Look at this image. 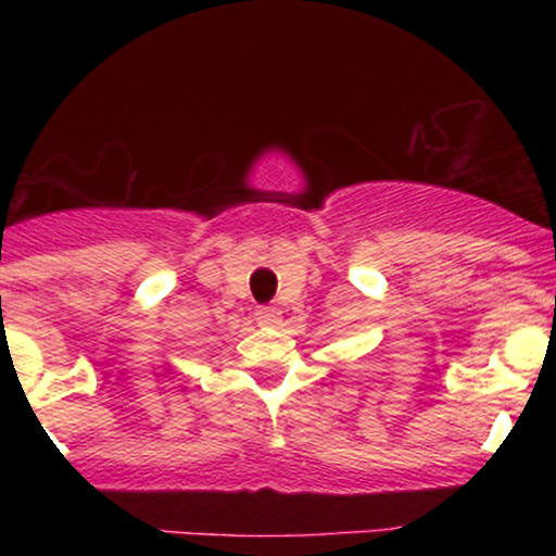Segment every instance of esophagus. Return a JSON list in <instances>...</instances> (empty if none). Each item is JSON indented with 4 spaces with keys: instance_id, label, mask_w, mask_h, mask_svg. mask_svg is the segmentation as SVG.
Here are the masks:
<instances>
[{
    "instance_id": "obj_1",
    "label": "esophagus",
    "mask_w": 556,
    "mask_h": 556,
    "mask_svg": "<svg viewBox=\"0 0 556 556\" xmlns=\"http://www.w3.org/2000/svg\"><path fill=\"white\" fill-rule=\"evenodd\" d=\"M256 321L261 327H277V324L282 321V311H279L277 305H258Z\"/></svg>"
}]
</instances>
